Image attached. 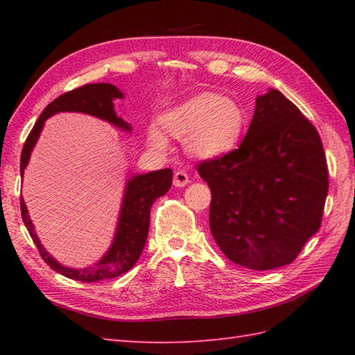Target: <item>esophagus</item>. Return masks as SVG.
I'll return each mask as SVG.
<instances>
[{
  "instance_id": "1",
  "label": "esophagus",
  "mask_w": 355,
  "mask_h": 355,
  "mask_svg": "<svg viewBox=\"0 0 355 355\" xmlns=\"http://www.w3.org/2000/svg\"><path fill=\"white\" fill-rule=\"evenodd\" d=\"M189 184V175L184 171H177L173 173V186L175 187H184Z\"/></svg>"
}]
</instances>
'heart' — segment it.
<instances>
[{
  "instance_id": "b5f03b06",
  "label": "heart",
  "mask_w": 355,
  "mask_h": 355,
  "mask_svg": "<svg viewBox=\"0 0 355 355\" xmlns=\"http://www.w3.org/2000/svg\"><path fill=\"white\" fill-rule=\"evenodd\" d=\"M162 131L184 139L187 154L214 160L230 154L243 139L247 116L235 97L205 92L163 111L158 117ZM148 143L158 150L168 149L164 135L150 128Z\"/></svg>"
}]
</instances>
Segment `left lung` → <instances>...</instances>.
<instances>
[{"instance_id":"8db88e82","label":"left lung","mask_w":355,"mask_h":355,"mask_svg":"<svg viewBox=\"0 0 355 355\" xmlns=\"http://www.w3.org/2000/svg\"><path fill=\"white\" fill-rule=\"evenodd\" d=\"M212 192L209 224L227 258L253 271L291 263L322 223L328 168L322 140L291 101L270 89L241 146L198 164Z\"/></svg>"}]
</instances>
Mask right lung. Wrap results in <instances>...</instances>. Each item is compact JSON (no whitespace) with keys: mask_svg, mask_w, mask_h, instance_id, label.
<instances>
[{"mask_svg":"<svg viewBox=\"0 0 355 355\" xmlns=\"http://www.w3.org/2000/svg\"><path fill=\"white\" fill-rule=\"evenodd\" d=\"M116 99H123V93L112 84H87L59 96L58 99L49 103L41 112L33 130L28 134L24 148H22L21 178L24 175V169L27 168L37 139H40L45 120L58 114V112H84V114L105 120V122L114 125L125 132H131V125L116 114ZM172 175V169L166 168L148 173H137V175H132L126 180L112 243L108 252L96 263L87 268L65 267L45 250L36 235L32 220H30L24 198L21 197L22 221H24L30 236H32L37 250H40L41 258L58 273L82 282H97L103 281V279L117 277L126 273L128 270H131L140 258L148 238L150 207H153V202L157 198L163 197L171 189Z\"/></svg>","mask_w":355,"mask_h":355,"instance_id":"right-lung-1","label":"right lung"}]
</instances>
